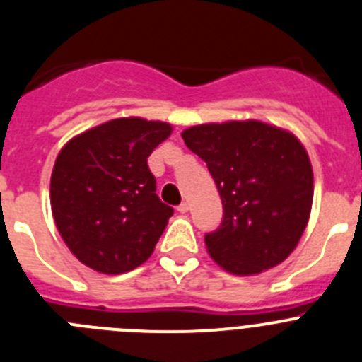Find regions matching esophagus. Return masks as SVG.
Returning <instances> with one entry per match:
<instances>
[{
	"label": "esophagus",
	"mask_w": 362,
	"mask_h": 362,
	"mask_svg": "<svg viewBox=\"0 0 362 362\" xmlns=\"http://www.w3.org/2000/svg\"><path fill=\"white\" fill-rule=\"evenodd\" d=\"M188 210H190V206H188V203H181V204H179V206H177V212H179V214H187Z\"/></svg>",
	"instance_id": "1"
}]
</instances>
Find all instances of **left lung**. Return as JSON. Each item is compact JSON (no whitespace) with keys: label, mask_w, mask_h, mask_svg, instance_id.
Returning a JSON list of instances; mask_svg holds the SVG:
<instances>
[{"label":"left lung","mask_w":362,"mask_h":362,"mask_svg":"<svg viewBox=\"0 0 362 362\" xmlns=\"http://www.w3.org/2000/svg\"><path fill=\"white\" fill-rule=\"evenodd\" d=\"M181 136L223 201V223L204 235L210 257L241 277L283 263L312 212L313 170L299 137L259 119L196 124Z\"/></svg>","instance_id":"obj_1"}]
</instances>
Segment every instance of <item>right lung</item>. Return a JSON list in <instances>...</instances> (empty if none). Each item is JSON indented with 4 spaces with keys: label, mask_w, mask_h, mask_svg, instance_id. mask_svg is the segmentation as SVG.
I'll list each match as a JSON object with an SVG mask.
<instances>
[{
    "label": "right lung",
    "mask_w": 362,
    "mask_h": 362,
    "mask_svg": "<svg viewBox=\"0 0 362 362\" xmlns=\"http://www.w3.org/2000/svg\"><path fill=\"white\" fill-rule=\"evenodd\" d=\"M172 124L117 117L65 143L50 175L54 223L85 267L117 276L143 264L174 214L156 194L148 156Z\"/></svg>",
    "instance_id": "add662e5"
}]
</instances>
